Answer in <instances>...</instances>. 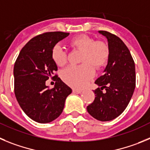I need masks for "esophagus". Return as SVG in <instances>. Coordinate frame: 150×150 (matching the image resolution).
Returning <instances> with one entry per match:
<instances>
[{
  "mask_svg": "<svg viewBox=\"0 0 150 150\" xmlns=\"http://www.w3.org/2000/svg\"><path fill=\"white\" fill-rule=\"evenodd\" d=\"M81 92H82L81 90H76V89H73V90H72V93H73L79 94V93H81Z\"/></svg>",
  "mask_w": 150,
  "mask_h": 150,
  "instance_id": "obj_1",
  "label": "esophagus"
}]
</instances>
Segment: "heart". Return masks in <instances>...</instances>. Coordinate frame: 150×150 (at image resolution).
<instances>
[{
	"label": "heart",
	"mask_w": 150,
	"mask_h": 150,
	"mask_svg": "<svg viewBox=\"0 0 150 150\" xmlns=\"http://www.w3.org/2000/svg\"><path fill=\"white\" fill-rule=\"evenodd\" d=\"M74 48L83 51L81 66H70L61 72V78L67 85L75 89L83 88L94 75L93 66L98 69L108 62L109 48L106 43L102 41H94L87 35L75 36L69 41ZM52 58L56 65L63 67L67 62V55L60 45L54 46L52 51Z\"/></svg>",
	"instance_id": "heart-1"
}]
</instances>
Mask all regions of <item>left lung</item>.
<instances>
[{
	"instance_id": "1",
	"label": "left lung",
	"mask_w": 150,
	"mask_h": 150,
	"mask_svg": "<svg viewBox=\"0 0 150 150\" xmlns=\"http://www.w3.org/2000/svg\"><path fill=\"white\" fill-rule=\"evenodd\" d=\"M108 40L109 57L104 74L95 83V99L87 107L89 114L99 121L117 118L129 105L135 88V66L129 48L116 35L99 30ZM105 88L106 91L102 92Z\"/></svg>"
}]
</instances>
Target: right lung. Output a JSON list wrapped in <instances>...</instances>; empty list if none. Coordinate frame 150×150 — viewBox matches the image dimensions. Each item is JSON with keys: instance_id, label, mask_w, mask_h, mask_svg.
Returning <instances> with one entry per match:
<instances>
[{"instance_id": "add662e5", "label": "right lung", "mask_w": 150, "mask_h": 150, "mask_svg": "<svg viewBox=\"0 0 150 150\" xmlns=\"http://www.w3.org/2000/svg\"><path fill=\"white\" fill-rule=\"evenodd\" d=\"M69 35L64 32H48L30 40L21 50L13 69L15 95L20 107L30 118L40 123L52 122L61 114L66 98L72 89L54 73L57 67L52 51L58 42ZM56 81L49 89L45 81Z\"/></svg>"}]
</instances>
